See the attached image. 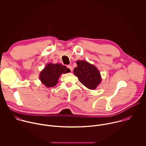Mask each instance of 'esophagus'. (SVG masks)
Masks as SVG:
<instances>
[{"label": "esophagus", "mask_w": 146, "mask_h": 146, "mask_svg": "<svg viewBox=\"0 0 146 146\" xmlns=\"http://www.w3.org/2000/svg\"><path fill=\"white\" fill-rule=\"evenodd\" d=\"M67 68H69L71 71L73 70V68H72V66L71 65H68V66H67Z\"/></svg>", "instance_id": "1"}]
</instances>
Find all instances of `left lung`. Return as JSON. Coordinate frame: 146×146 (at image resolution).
Masks as SVG:
<instances>
[{"label": "left lung", "instance_id": "left-lung-1", "mask_svg": "<svg viewBox=\"0 0 146 146\" xmlns=\"http://www.w3.org/2000/svg\"><path fill=\"white\" fill-rule=\"evenodd\" d=\"M77 66L74 69V74L87 88L95 90L102 80L99 71L94 65L86 60H77Z\"/></svg>", "mask_w": 146, "mask_h": 146}]
</instances>
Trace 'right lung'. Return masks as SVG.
<instances>
[{
    "label": "right lung",
    "mask_w": 146,
    "mask_h": 146,
    "mask_svg": "<svg viewBox=\"0 0 146 146\" xmlns=\"http://www.w3.org/2000/svg\"><path fill=\"white\" fill-rule=\"evenodd\" d=\"M70 72L69 68L61 64H48L41 72L40 80L47 87H54L62 73L65 74Z\"/></svg>",
    "instance_id": "obj_1"
}]
</instances>
